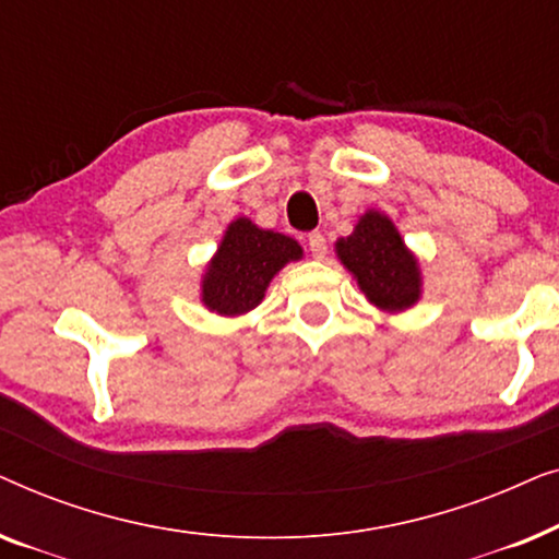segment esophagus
Returning <instances> with one entry per match:
<instances>
[{"label": "esophagus", "instance_id": "obj_1", "mask_svg": "<svg viewBox=\"0 0 559 559\" xmlns=\"http://www.w3.org/2000/svg\"><path fill=\"white\" fill-rule=\"evenodd\" d=\"M308 249H310V254L316 257V259H323V257H325V251H328L325 236L320 234V231H312V234L308 236Z\"/></svg>", "mask_w": 559, "mask_h": 559}]
</instances>
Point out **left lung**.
I'll use <instances>...</instances> for the list:
<instances>
[{"label": "left lung", "instance_id": "1", "mask_svg": "<svg viewBox=\"0 0 559 559\" xmlns=\"http://www.w3.org/2000/svg\"><path fill=\"white\" fill-rule=\"evenodd\" d=\"M335 257L379 310L404 312L423 297L419 259L386 213L377 209L361 213L350 236L335 241Z\"/></svg>", "mask_w": 559, "mask_h": 559}]
</instances>
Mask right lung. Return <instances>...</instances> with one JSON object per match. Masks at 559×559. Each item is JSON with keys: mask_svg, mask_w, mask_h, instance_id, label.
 <instances>
[{"mask_svg": "<svg viewBox=\"0 0 559 559\" xmlns=\"http://www.w3.org/2000/svg\"><path fill=\"white\" fill-rule=\"evenodd\" d=\"M302 259L293 236L259 228L247 216L226 226L216 254L201 277V302L224 318L247 316L264 300L266 287L289 262Z\"/></svg>", "mask_w": 559, "mask_h": 559, "instance_id": "obj_1", "label": "right lung"}]
</instances>
